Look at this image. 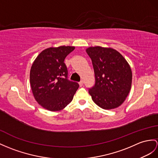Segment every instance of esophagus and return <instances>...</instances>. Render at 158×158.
<instances>
[{"label": "esophagus", "mask_w": 158, "mask_h": 158, "mask_svg": "<svg viewBox=\"0 0 158 158\" xmlns=\"http://www.w3.org/2000/svg\"><path fill=\"white\" fill-rule=\"evenodd\" d=\"M79 84H80V86H82L84 85V81H83V80H81V81L79 82Z\"/></svg>", "instance_id": "obj_1"}]
</instances>
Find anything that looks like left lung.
<instances>
[{
  "mask_svg": "<svg viewBox=\"0 0 158 158\" xmlns=\"http://www.w3.org/2000/svg\"><path fill=\"white\" fill-rule=\"evenodd\" d=\"M93 66L95 84L88 92L92 99L103 109L120 106L129 94L132 72L120 53L112 48L90 47L86 49Z\"/></svg>",
  "mask_w": 158,
  "mask_h": 158,
  "instance_id": "obj_1",
  "label": "left lung"
}]
</instances>
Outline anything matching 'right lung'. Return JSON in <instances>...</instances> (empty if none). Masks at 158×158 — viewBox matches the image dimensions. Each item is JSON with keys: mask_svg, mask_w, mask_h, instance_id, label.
<instances>
[{"mask_svg": "<svg viewBox=\"0 0 158 158\" xmlns=\"http://www.w3.org/2000/svg\"><path fill=\"white\" fill-rule=\"evenodd\" d=\"M71 46L49 48L42 51L32 65L30 83L36 101L51 111L65 108L73 99L78 83L68 79L66 57L74 49Z\"/></svg>", "mask_w": 158, "mask_h": 158, "instance_id": "right-lung-1", "label": "right lung"}]
</instances>
